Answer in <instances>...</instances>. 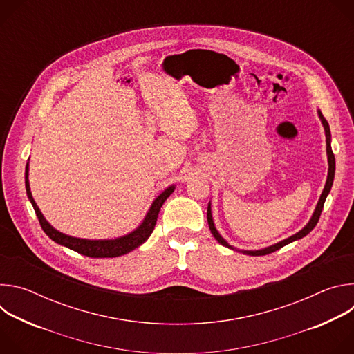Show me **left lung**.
Here are the masks:
<instances>
[{"mask_svg":"<svg viewBox=\"0 0 354 354\" xmlns=\"http://www.w3.org/2000/svg\"><path fill=\"white\" fill-rule=\"evenodd\" d=\"M318 116H319L321 123H322L324 130H325V137H326V156H328V165H329V168H328V178H326L325 187H324V190H322V194H321V197H319V200H318V205H317V207H315V210H314V213H313V217L310 218L308 224H307L304 228H302V230H299L297 234H294V235H291V236H288V238H286V239H283V241H280V242H277V243H274V245H270V246H268V248L258 249V250H241V249H236V248H234L232 245H230V243L220 235V232L217 231V228H216V225H214V221H213V216H212V203H209V206H207V221H209V227H210V231H212L213 236H214L221 245H224V246H227V248H230V249H232V250L242 252L243 255L261 257V255L272 254V252L279 250L280 248L286 246L287 243H291V242H294V241H297V239L304 238L306 235H308V234L314 230V227L317 225V223H318V220H319V216H321L322 209H324V203H325V200H326V197H328V194H329V192H330V187H332V185H333V178H335V156H333V153H332V147H330V140H332V138H330V129H329V124H328L326 119L322 116L321 111H318Z\"/></svg>","mask_w":354,"mask_h":354,"instance_id":"1","label":"left lung"}]
</instances>
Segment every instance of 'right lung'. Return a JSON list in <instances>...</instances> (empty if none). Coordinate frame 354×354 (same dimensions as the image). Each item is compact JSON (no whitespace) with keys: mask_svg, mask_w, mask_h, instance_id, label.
Here are the masks:
<instances>
[{"mask_svg":"<svg viewBox=\"0 0 354 354\" xmlns=\"http://www.w3.org/2000/svg\"><path fill=\"white\" fill-rule=\"evenodd\" d=\"M29 161V160H28ZM29 162L26 164L25 168V186H26V194L28 198L30 200V203L35 209V213L39 218V223L43 228V231L46 232V235L53 239L55 242H57L59 245H63L71 250L78 252L81 255L89 257V258H116V257H122L129 254V252L134 250L136 248H138L140 245H142L149 235L153 234L154 227L157 224V218H158V213L164 205V201L172 194V192L175 190V185L168 186L151 205L148 213L145 214L142 223L131 232L115 238V239H84V238H75L67 234H63L60 231H57L56 228H53L52 225L48 224V221L44 218V216L41 214V212L39 210L36 201L32 197V192H30V186H29Z\"/></svg>","mask_w":354,"mask_h":354,"instance_id":"right-lung-1","label":"right lung"}]
</instances>
